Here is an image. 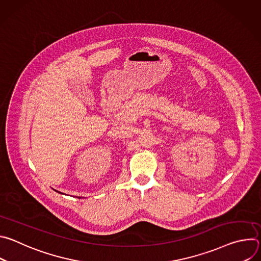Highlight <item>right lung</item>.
<instances>
[{"label":"right lung","instance_id":"1","mask_svg":"<svg viewBox=\"0 0 261 261\" xmlns=\"http://www.w3.org/2000/svg\"><path fill=\"white\" fill-rule=\"evenodd\" d=\"M79 198H81V197H79Z\"/></svg>","mask_w":261,"mask_h":261}]
</instances>
